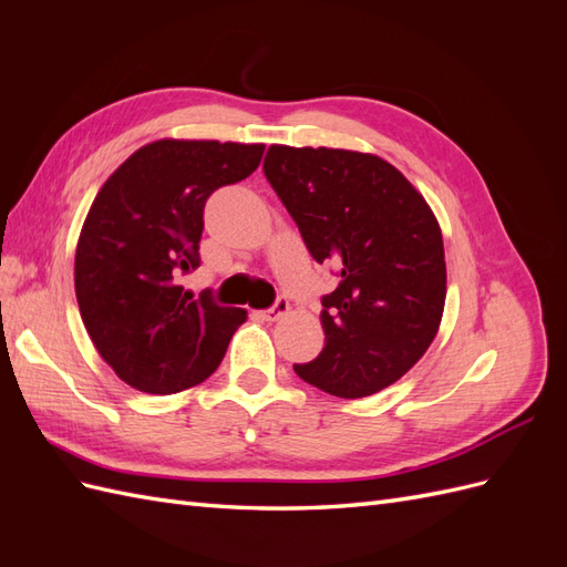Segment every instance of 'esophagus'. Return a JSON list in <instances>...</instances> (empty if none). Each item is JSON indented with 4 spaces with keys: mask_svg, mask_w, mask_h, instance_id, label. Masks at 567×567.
I'll list each match as a JSON object with an SVG mask.
<instances>
[{
    "mask_svg": "<svg viewBox=\"0 0 567 567\" xmlns=\"http://www.w3.org/2000/svg\"><path fill=\"white\" fill-rule=\"evenodd\" d=\"M288 310H290L288 300H286V298H279L277 302H274V305L269 307V310L262 312V319H267V321H279V319H284V317L288 315Z\"/></svg>",
    "mask_w": 567,
    "mask_h": 567,
    "instance_id": "34e87169",
    "label": "esophagus"
}]
</instances>
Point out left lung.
<instances>
[{"label": "left lung", "instance_id": "8db88e82", "mask_svg": "<svg viewBox=\"0 0 567 567\" xmlns=\"http://www.w3.org/2000/svg\"><path fill=\"white\" fill-rule=\"evenodd\" d=\"M265 177L310 255L340 277L321 298L326 346L296 373L346 400L392 385L431 348L447 298L431 205L398 167L359 151L274 144Z\"/></svg>", "mask_w": 567, "mask_h": 567}]
</instances>
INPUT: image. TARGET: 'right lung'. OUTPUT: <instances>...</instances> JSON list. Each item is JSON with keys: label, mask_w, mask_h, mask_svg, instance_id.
I'll use <instances>...</instances> for the list:
<instances>
[{"label": "right lung", "mask_w": 567, "mask_h": 567, "mask_svg": "<svg viewBox=\"0 0 567 567\" xmlns=\"http://www.w3.org/2000/svg\"><path fill=\"white\" fill-rule=\"evenodd\" d=\"M265 144L161 140L101 186L75 252V296L94 348L127 385L173 394L219 367L248 319L179 279L200 265L205 200L252 175Z\"/></svg>", "instance_id": "right-lung-1"}]
</instances>
